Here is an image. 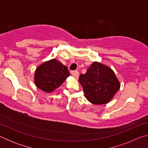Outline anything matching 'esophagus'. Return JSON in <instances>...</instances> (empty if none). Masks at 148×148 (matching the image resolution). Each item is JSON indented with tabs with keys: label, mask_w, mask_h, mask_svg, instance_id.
I'll list each match as a JSON object with an SVG mask.
<instances>
[{
	"label": "esophagus",
	"mask_w": 148,
	"mask_h": 148,
	"mask_svg": "<svg viewBox=\"0 0 148 148\" xmlns=\"http://www.w3.org/2000/svg\"><path fill=\"white\" fill-rule=\"evenodd\" d=\"M71 74L72 75V76H73L74 77H78V76H79V72H78V71H72L71 72Z\"/></svg>",
	"instance_id": "esophagus-1"
}]
</instances>
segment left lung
I'll return each instance as SVG.
<instances>
[{
  "label": "left lung",
  "instance_id": "left-lung-1",
  "mask_svg": "<svg viewBox=\"0 0 148 148\" xmlns=\"http://www.w3.org/2000/svg\"><path fill=\"white\" fill-rule=\"evenodd\" d=\"M79 82L88 101L94 104H106L119 89L120 84L111 69L94 62L80 74Z\"/></svg>",
  "mask_w": 148,
  "mask_h": 148
}]
</instances>
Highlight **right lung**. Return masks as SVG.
I'll list each match as a JSON object with an SVG mask.
<instances>
[{
    "label": "right lung",
    "mask_w": 148,
    "mask_h": 148,
    "mask_svg": "<svg viewBox=\"0 0 148 148\" xmlns=\"http://www.w3.org/2000/svg\"><path fill=\"white\" fill-rule=\"evenodd\" d=\"M69 75L66 66L56 59H52L36 69L34 75L35 84L42 91L49 92L61 86Z\"/></svg>",
    "instance_id": "1"
}]
</instances>
